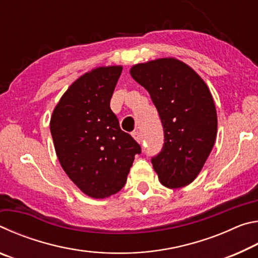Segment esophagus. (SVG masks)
<instances>
[{
    "label": "esophagus",
    "instance_id": "obj_1",
    "mask_svg": "<svg viewBox=\"0 0 258 258\" xmlns=\"http://www.w3.org/2000/svg\"><path fill=\"white\" fill-rule=\"evenodd\" d=\"M132 137L137 140V141L140 143V142H142V135H141V133L139 132V131H134V132H132Z\"/></svg>",
    "mask_w": 258,
    "mask_h": 258
}]
</instances>
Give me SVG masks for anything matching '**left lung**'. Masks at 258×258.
Masks as SVG:
<instances>
[{
    "instance_id": "left-lung-1",
    "label": "left lung",
    "mask_w": 258,
    "mask_h": 258,
    "mask_svg": "<svg viewBox=\"0 0 258 258\" xmlns=\"http://www.w3.org/2000/svg\"><path fill=\"white\" fill-rule=\"evenodd\" d=\"M130 73L149 92L163 124L164 146L151 158L160 183L169 189L190 184L216 140V108L206 83L173 58L138 63Z\"/></svg>"
}]
</instances>
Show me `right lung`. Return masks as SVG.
<instances>
[{"label": "right lung", "mask_w": 258, "mask_h": 258, "mask_svg": "<svg viewBox=\"0 0 258 258\" xmlns=\"http://www.w3.org/2000/svg\"><path fill=\"white\" fill-rule=\"evenodd\" d=\"M121 66L99 67L69 86L50 121L61 167L89 197L107 198L125 185L141 147L121 131L110 109Z\"/></svg>", "instance_id": "obj_1"}]
</instances>
